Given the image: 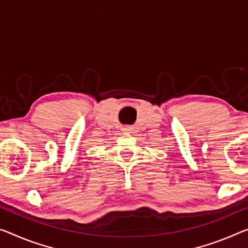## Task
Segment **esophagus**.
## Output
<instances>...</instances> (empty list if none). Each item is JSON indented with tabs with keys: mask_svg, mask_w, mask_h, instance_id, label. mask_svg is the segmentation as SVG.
<instances>
[{
	"mask_svg": "<svg viewBox=\"0 0 248 248\" xmlns=\"http://www.w3.org/2000/svg\"><path fill=\"white\" fill-rule=\"evenodd\" d=\"M122 131L125 132V133H131V132L133 131V127H132V126H128V125H126V126L122 127Z\"/></svg>",
	"mask_w": 248,
	"mask_h": 248,
	"instance_id": "obj_1",
	"label": "esophagus"
}]
</instances>
